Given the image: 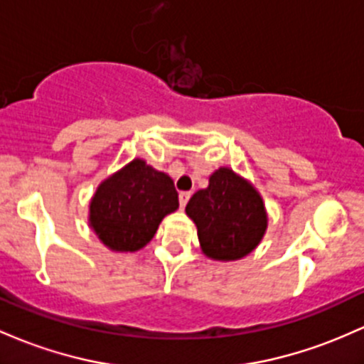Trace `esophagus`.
<instances>
[{
	"instance_id": "obj_1",
	"label": "esophagus",
	"mask_w": 364,
	"mask_h": 364,
	"mask_svg": "<svg viewBox=\"0 0 364 364\" xmlns=\"http://www.w3.org/2000/svg\"><path fill=\"white\" fill-rule=\"evenodd\" d=\"M191 197L190 191H179V205H181V209H185V205L188 203Z\"/></svg>"
}]
</instances>
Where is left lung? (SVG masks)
Returning a JSON list of instances; mask_svg holds the SVG:
<instances>
[{"label": "left lung", "instance_id": "obj_1", "mask_svg": "<svg viewBox=\"0 0 364 364\" xmlns=\"http://www.w3.org/2000/svg\"><path fill=\"white\" fill-rule=\"evenodd\" d=\"M186 215L197 226L202 252L213 261H238L264 238L267 213L261 193L231 167L209 176V186L195 191Z\"/></svg>", "mask_w": 364, "mask_h": 364}]
</instances>
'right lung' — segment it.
<instances>
[{"mask_svg":"<svg viewBox=\"0 0 364 364\" xmlns=\"http://www.w3.org/2000/svg\"><path fill=\"white\" fill-rule=\"evenodd\" d=\"M178 207L173 179L143 159H133L100 183L91 197L87 223L107 249L136 252Z\"/></svg>","mask_w":364,"mask_h":364,"instance_id":"right-lung-1","label":"right lung"}]
</instances>
